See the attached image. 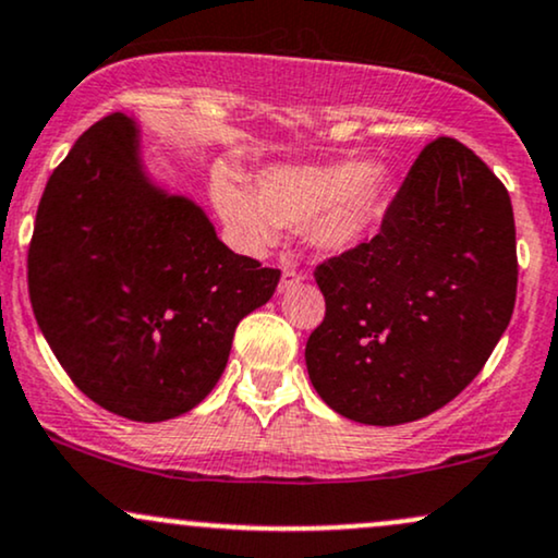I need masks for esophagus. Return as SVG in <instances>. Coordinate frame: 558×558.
<instances>
[{"instance_id": "1", "label": "esophagus", "mask_w": 558, "mask_h": 558, "mask_svg": "<svg viewBox=\"0 0 558 558\" xmlns=\"http://www.w3.org/2000/svg\"><path fill=\"white\" fill-rule=\"evenodd\" d=\"M301 280H304V275L301 272H296V270H283V280H280V286H278V291L280 293H288V291H293V288H296Z\"/></svg>"}]
</instances>
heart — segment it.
<instances>
[{"mask_svg": "<svg viewBox=\"0 0 558 558\" xmlns=\"http://www.w3.org/2000/svg\"><path fill=\"white\" fill-rule=\"evenodd\" d=\"M392 177L366 160L327 166H267L254 190L218 171L213 203L241 250L262 254L278 241L280 226H304L322 254H345L372 236L385 215Z\"/></svg>", "mask_w": 558, "mask_h": 558, "instance_id": "1", "label": "heart"}]
</instances>
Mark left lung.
<instances>
[{
    "label": "left lung",
    "instance_id": "1",
    "mask_svg": "<svg viewBox=\"0 0 558 558\" xmlns=\"http://www.w3.org/2000/svg\"><path fill=\"white\" fill-rule=\"evenodd\" d=\"M314 278L327 304L306 343L319 398L355 424L424 418L471 385L512 319L517 246L505 184L458 140H434L377 236Z\"/></svg>",
    "mask_w": 558,
    "mask_h": 558
}]
</instances>
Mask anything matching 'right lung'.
I'll list each match as a JSON object with an SVG mask.
<instances>
[{
    "label": "right lung",
    "instance_id": "right-lung-1",
    "mask_svg": "<svg viewBox=\"0 0 558 558\" xmlns=\"http://www.w3.org/2000/svg\"><path fill=\"white\" fill-rule=\"evenodd\" d=\"M280 272L233 254L207 213L145 166L143 126L111 113L51 173L28 252L31 304L70 379L143 424L203 402L236 325Z\"/></svg>",
    "mask_w": 558,
    "mask_h": 558
}]
</instances>
